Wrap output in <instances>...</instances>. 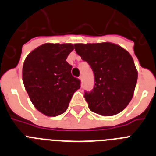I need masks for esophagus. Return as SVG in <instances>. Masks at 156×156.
Segmentation results:
<instances>
[{"instance_id":"34e87169","label":"esophagus","mask_w":156,"mask_h":156,"mask_svg":"<svg viewBox=\"0 0 156 156\" xmlns=\"http://www.w3.org/2000/svg\"><path fill=\"white\" fill-rule=\"evenodd\" d=\"M79 79H80V81H81V83H83V76L81 75L80 77H79Z\"/></svg>"}]
</instances>
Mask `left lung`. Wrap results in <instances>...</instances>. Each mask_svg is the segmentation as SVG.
I'll return each instance as SVG.
<instances>
[{
	"label": "left lung",
	"instance_id": "1",
	"mask_svg": "<svg viewBox=\"0 0 156 156\" xmlns=\"http://www.w3.org/2000/svg\"><path fill=\"white\" fill-rule=\"evenodd\" d=\"M74 48L95 76L93 90L84 95L89 109L104 116L121 112L132 100L138 79L130 54L109 42L75 44Z\"/></svg>",
	"mask_w": 156,
	"mask_h": 156
}]
</instances>
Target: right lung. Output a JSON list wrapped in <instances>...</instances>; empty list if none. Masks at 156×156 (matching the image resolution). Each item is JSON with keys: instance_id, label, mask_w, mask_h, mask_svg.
Listing matches in <instances>:
<instances>
[{"instance_id": "right-lung-1", "label": "right lung", "mask_w": 156, "mask_h": 156, "mask_svg": "<svg viewBox=\"0 0 156 156\" xmlns=\"http://www.w3.org/2000/svg\"><path fill=\"white\" fill-rule=\"evenodd\" d=\"M72 44L40 45L29 53L23 67V81L33 105L41 113L56 116L67 110L80 80L71 74L66 58Z\"/></svg>"}]
</instances>
